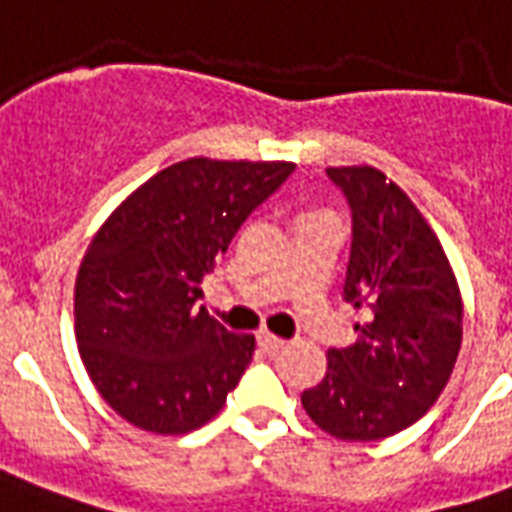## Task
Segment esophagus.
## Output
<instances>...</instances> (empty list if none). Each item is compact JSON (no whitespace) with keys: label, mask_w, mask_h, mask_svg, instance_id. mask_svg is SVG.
I'll use <instances>...</instances> for the list:
<instances>
[{"label":"esophagus","mask_w":512,"mask_h":512,"mask_svg":"<svg viewBox=\"0 0 512 512\" xmlns=\"http://www.w3.org/2000/svg\"><path fill=\"white\" fill-rule=\"evenodd\" d=\"M257 344H260L266 352H279L282 347H285V339H279V336H274V333H268V331H260L257 333Z\"/></svg>","instance_id":"esophagus-1"}]
</instances>
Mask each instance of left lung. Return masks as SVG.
I'll list each match as a JSON object with an SVG mask.
<instances>
[{
    "mask_svg": "<svg viewBox=\"0 0 512 512\" xmlns=\"http://www.w3.org/2000/svg\"><path fill=\"white\" fill-rule=\"evenodd\" d=\"M352 211L344 301L363 309L358 342L328 350V369L301 393L306 415L336 439L399 434L445 391L464 304L448 255L404 189L369 165L328 168Z\"/></svg>",
    "mask_w": 512,
    "mask_h": 512,
    "instance_id": "8db88e82",
    "label": "left lung"
}]
</instances>
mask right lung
Returning a JSON list of instances; mask_svg holds the SVG:
<instances>
[{
  "label": "right lung",
  "mask_w": 512,
  "mask_h": 512,
  "mask_svg": "<svg viewBox=\"0 0 512 512\" xmlns=\"http://www.w3.org/2000/svg\"><path fill=\"white\" fill-rule=\"evenodd\" d=\"M293 162L192 157L140 184L97 230L75 279V342L121 418L187 434L214 418L255 352L206 306L200 282Z\"/></svg>",
  "instance_id": "add662e5"
}]
</instances>
